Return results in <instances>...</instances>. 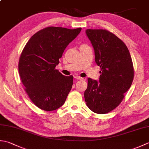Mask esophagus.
Returning <instances> with one entry per match:
<instances>
[{
	"label": "esophagus",
	"instance_id": "obj_1",
	"mask_svg": "<svg viewBox=\"0 0 149 149\" xmlns=\"http://www.w3.org/2000/svg\"><path fill=\"white\" fill-rule=\"evenodd\" d=\"M74 78L76 79L77 80H84V78L81 77L80 76H75Z\"/></svg>",
	"mask_w": 149,
	"mask_h": 149
}]
</instances>
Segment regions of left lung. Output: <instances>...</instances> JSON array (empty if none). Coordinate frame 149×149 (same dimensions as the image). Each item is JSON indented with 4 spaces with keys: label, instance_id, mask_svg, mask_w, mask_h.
<instances>
[{
    "label": "left lung",
    "instance_id": "8db88e82",
    "mask_svg": "<svg viewBox=\"0 0 149 149\" xmlns=\"http://www.w3.org/2000/svg\"><path fill=\"white\" fill-rule=\"evenodd\" d=\"M86 34L101 75L99 81L88 79L84 99L93 112L105 114L119 105L130 88L133 65L127 46L115 34L104 29H86Z\"/></svg>",
    "mask_w": 149,
    "mask_h": 149
}]
</instances>
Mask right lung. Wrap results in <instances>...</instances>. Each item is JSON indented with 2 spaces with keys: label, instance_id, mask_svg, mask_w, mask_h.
Segmentation results:
<instances>
[{
  "label": "right lung",
  "instance_id": "obj_1",
  "mask_svg": "<svg viewBox=\"0 0 149 149\" xmlns=\"http://www.w3.org/2000/svg\"><path fill=\"white\" fill-rule=\"evenodd\" d=\"M81 31L49 27L34 34L25 46L19 59V74L28 96L39 108L51 111L65 102L74 77L63 75L55 68Z\"/></svg>",
  "mask_w": 149,
  "mask_h": 149
}]
</instances>
